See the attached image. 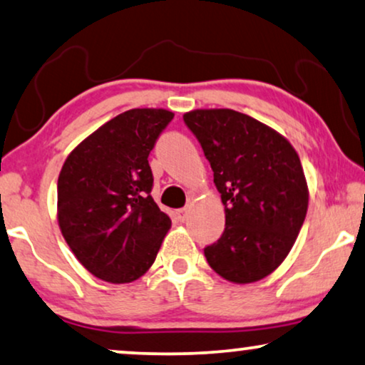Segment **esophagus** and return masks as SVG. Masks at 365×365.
<instances>
[{"label":"esophagus","instance_id":"obj_1","mask_svg":"<svg viewBox=\"0 0 365 365\" xmlns=\"http://www.w3.org/2000/svg\"><path fill=\"white\" fill-rule=\"evenodd\" d=\"M188 215H190V208L188 207L178 210V220H180V222H187Z\"/></svg>","mask_w":365,"mask_h":365}]
</instances>
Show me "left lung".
<instances>
[{
  "instance_id": "8db88e82",
  "label": "left lung",
  "mask_w": 365,
  "mask_h": 365,
  "mask_svg": "<svg viewBox=\"0 0 365 365\" xmlns=\"http://www.w3.org/2000/svg\"><path fill=\"white\" fill-rule=\"evenodd\" d=\"M185 124L202 143L225 205V232L205 248L208 264L230 283L266 278L301 232L309 190L286 137L233 109H197Z\"/></svg>"
}]
</instances>
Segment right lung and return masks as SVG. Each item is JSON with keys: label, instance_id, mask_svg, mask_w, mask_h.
Wrapping results in <instances>:
<instances>
[{"label": "right lung", "instance_id": "obj_1", "mask_svg": "<svg viewBox=\"0 0 365 365\" xmlns=\"http://www.w3.org/2000/svg\"><path fill=\"white\" fill-rule=\"evenodd\" d=\"M173 119L167 109H130L86 137L58 178V223L79 263L112 284L147 273L172 227L152 198L148 153Z\"/></svg>", "mask_w": 365, "mask_h": 365}]
</instances>
